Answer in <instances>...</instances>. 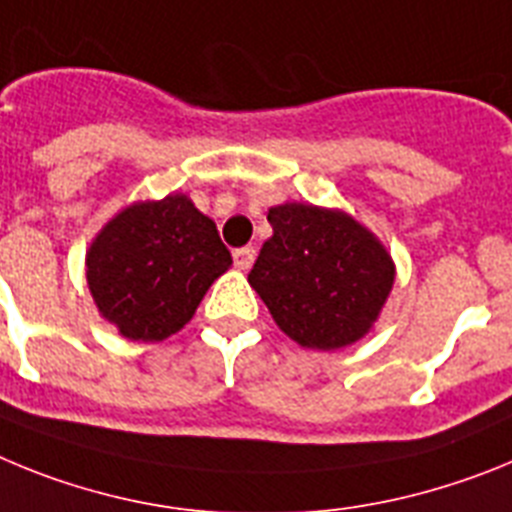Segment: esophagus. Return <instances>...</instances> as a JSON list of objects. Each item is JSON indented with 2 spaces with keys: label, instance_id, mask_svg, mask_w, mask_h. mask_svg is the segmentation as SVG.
<instances>
[{
  "label": "esophagus",
  "instance_id": "esophagus-1",
  "mask_svg": "<svg viewBox=\"0 0 512 512\" xmlns=\"http://www.w3.org/2000/svg\"><path fill=\"white\" fill-rule=\"evenodd\" d=\"M255 255V247H239V250H234V265L239 270H250L252 262H255Z\"/></svg>",
  "mask_w": 512,
  "mask_h": 512
}]
</instances>
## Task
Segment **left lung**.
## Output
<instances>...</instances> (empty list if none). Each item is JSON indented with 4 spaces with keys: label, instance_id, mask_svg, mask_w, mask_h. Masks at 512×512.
Here are the masks:
<instances>
[{
    "label": "left lung",
    "instance_id": "8db88e82",
    "mask_svg": "<svg viewBox=\"0 0 512 512\" xmlns=\"http://www.w3.org/2000/svg\"><path fill=\"white\" fill-rule=\"evenodd\" d=\"M250 286L291 340L311 350L353 345L368 332L394 283L386 250L348 213L309 203L270 208Z\"/></svg>",
    "mask_w": 512,
    "mask_h": 512
}]
</instances>
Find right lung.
Returning a JSON list of instances; mask_svg holds the SVG:
<instances>
[{"label":"right lung","instance_id":"1","mask_svg":"<svg viewBox=\"0 0 512 512\" xmlns=\"http://www.w3.org/2000/svg\"><path fill=\"white\" fill-rule=\"evenodd\" d=\"M231 265L216 224L185 195L128 206L97 234L87 283L123 337L159 342L190 322Z\"/></svg>","mask_w":512,"mask_h":512}]
</instances>
